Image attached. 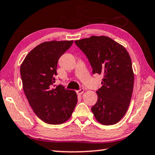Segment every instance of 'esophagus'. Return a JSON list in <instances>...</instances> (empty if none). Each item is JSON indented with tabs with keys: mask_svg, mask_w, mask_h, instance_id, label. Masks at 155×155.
Instances as JSON below:
<instances>
[{
	"mask_svg": "<svg viewBox=\"0 0 155 155\" xmlns=\"http://www.w3.org/2000/svg\"><path fill=\"white\" fill-rule=\"evenodd\" d=\"M84 88H81L79 90L76 91V93H77L78 95H81V94L84 93Z\"/></svg>",
	"mask_w": 155,
	"mask_h": 155,
	"instance_id": "34e87169",
	"label": "esophagus"
}]
</instances>
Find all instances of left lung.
<instances>
[{
	"instance_id": "left-lung-1",
	"label": "left lung",
	"mask_w": 155,
	"mask_h": 155,
	"mask_svg": "<svg viewBox=\"0 0 155 155\" xmlns=\"http://www.w3.org/2000/svg\"><path fill=\"white\" fill-rule=\"evenodd\" d=\"M74 42L87 57L93 74L104 76L91 111L100 123L114 125L124 116L131 101L134 74L130 57L124 47L108 37L92 36Z\"/></svg>"
}]
</instances>
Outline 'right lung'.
Instances as JSON below:
<instances>
[{
  "label": "right lung",
  "mask_w": 155,
  "mask_h": 155,
  "mask_svg": "<svg viewBox=\"0 0 155 155\" xmlns=\"http://www.w3.org/2000/svg\"><path fill=\"white\" fill-rule=\"evenodd\" d=\"M73 41H50L30 51L20 67L25 94L33 111L45 123L58 125L71 117L77 95L63 85L55 86L59 58Z\"/></svg>",
  "instance_id": "right-lung-1"
}]
</instances>
